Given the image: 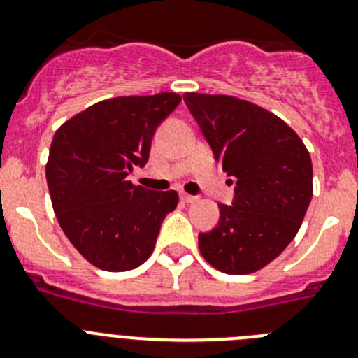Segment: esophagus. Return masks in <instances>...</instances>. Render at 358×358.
<instances>
[{
  "label": "esophagus",
  "instance_id": "34e87169",
  "mask_svg": "<svg viewBox=\"0 0 358 358\" xmlns=\"http://www.w3.org/2000/svg\"><path fill=\"white\" fill-rule=\"evenodd\" d=\"M181 201L186 202V204H193V202H196L199 199H196V196H193V195H188V193H182Z\"/></svg>",
  "mask_w": 358,
  "mask_h": 358
}]
</instances>
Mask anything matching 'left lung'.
<instances>
[{"label":"left lung","mask_w":358,"mask_h":358,"mask_svg":"<svg viewBox=\"0 0 358 358\" xmlns=\"http://www.w3.org/2000/svg\"><path fill=\"white\" fill-rule=\"evenodd\" d=\"M185 103L236 179L232 206L220 204L218 225L199 234L202 257L224 273H254L284 252L303 222L313 199L309 150L284 120L248 101L188 92Z\"/></svg>","instance_id":"8db88e82"}]
</instances>
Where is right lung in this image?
<instances>
[{
  "label": "right lung",
  "instance_id": "add662e5",
  "mask_svg": "<svg viewBox=\"0 0 358 358\" xmlns=\"http://www.w3.org/2000/svg\"><path fill=\"white\" fill-rule=\"evenodd\" d=\"M181 96L115 97L92 104L52 136L45 179L62 231L90 264L127 271L149 259L179 195L150 192L127 179L149 159L157 126Z\"/></svg>",
  "mask_w": 358,
  "mask_h": 358
}]
</instances>
